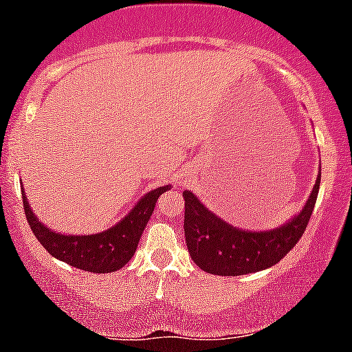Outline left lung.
I'll return each mask as SVG.
<instances>
[{
  "label": "left lung",
  "mask_w": 352,
  "mask_h": 352,
  "mask_svg": "<svg viewBox=\"0 0 352 352\" xmlns=\"http://www.w3.org/2000/svg\"><path fill=\"white\" fill-rule=\"evenodd\" d=\"M321 168L315 187L298 214L282 226L267 231H248L231 226L185 190V241L198 267L213 275H245L269 269L289 254L298 243L315 208Z\"/></svg>",
  "instance_id": "8db88e82"
}]
</instances>
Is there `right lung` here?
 <instances>
[{"label":"right lung","instance_id":"add662e5","mask_svg":"<svg viewBox=\"0 0 352 352\" xmlns=\"http://www.w3.org/2000/svg\"><path fill=\"white\" fill-rule=\"evenodd\" d=\"M170 188V185H164L151 190L135 203L134 208L121 221L96 234H63L45 226L29 206L24 188H21V192L29 226L50 256L87 272L108 274L116 272L131 261L138 249L144 228L154 213L155 201Z\"/></svg>","mask_w":352,"mask_h":352}]
</instances>
